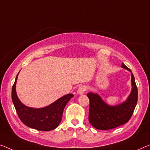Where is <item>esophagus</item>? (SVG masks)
Returning <instances> with one entry per match:
<instances>
[{
	"mask_svg": "<svg viewBox=\"0 0 150 150\" xmlns=\"http://www.w3.org/2000/svg\"><path fill=\"white\" fill-rule=\"evenodd\" d=\"M87 90V87L86 86H81L78 89L77 93L79 95H82L85 93V91Z\"/></svg>",
	"mask_w": 150,
	"mask_h": 150,
	"instance_id": "1",
	"label": "esophagus"
}]
</instances>
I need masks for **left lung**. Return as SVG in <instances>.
<instances>
[{"instance_id": "1", "label": "left lung", "mask_w": 150, "mask_h": 150, "mask_svg": "<svg viewBox=\"0 0 150 150\" xmlns=\"http://www.w3.org/2000/svg\"><path fill=\"white\" fill-rule=\"evenodd\" d=\"M122 68L131 73V91L127 100L115 106L106 103L97 93L89 92V121L94 128L108 130L127 122L132 116L137 102L138 93L135 77L131 71L122 63Z\"/></svg>"}]
</instances>
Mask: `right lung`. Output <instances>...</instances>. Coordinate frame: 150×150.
<instances>
[{
    "label": "right lung",
    "mask_w": 150,
    "mask_h": 150,
    "mask_svg": "<svg viewBox=\"0 0 150 150\" xmlns=\"http://www.w3.org/2000/svg\"><path fill=\"white\" fill-rule=\"evenodd\" d=\"M12 88V101L20 120L26 126L38 131H48L57 128L61 121L62 112L73 94L64 95L53 103L44 108H34L28 107L20 101L16 92L18 75Z\"/></svg>",
    "instance_id": "obj_1"
}]
</instances>
